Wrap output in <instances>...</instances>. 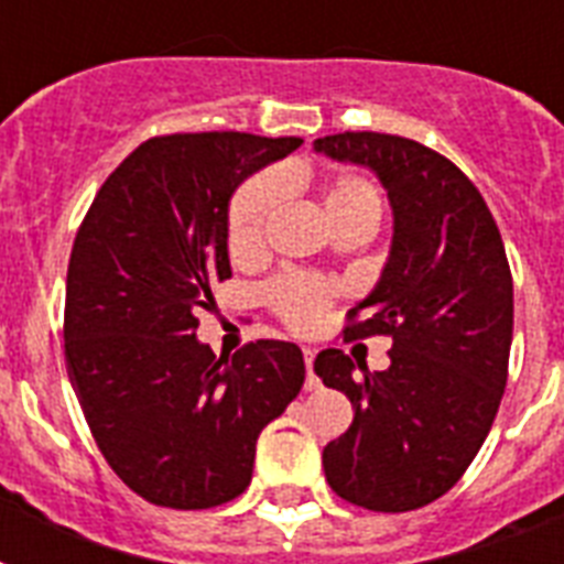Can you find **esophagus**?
Segmentation results:
<instances>
[{"label":"esophagus","mask_w":564,"mask_h":564,"mask_svg":"<svg viewBox=\"0 0 564 564\" xmlns=\"http://www.w3.org/2000/svg\"><path fill=\"white\" fill-rule=\"evenodd\" d=\"M304 361H306V391H315V388L322 386V382H318V377H315L313 373V361H315V350L313 347H304Z\"/></svg>","instance_id":"obj_1"}]
</instances>
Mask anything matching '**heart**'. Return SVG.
I'll return each instance as SVG.
<instances>
[{"label":"heart","instance_id":"b5f03b06","mask_svg":"<svg viewBox=\"0 0 564 564\" xmlns=\"http://www.w3.org/2000/svg\"><path fill=\"white\" fill-rule=\"evenodd\" d=\"M286 194V178L281 173H260L237 191L231 214H228V246L237 258H249L263 246L269 219L281 208ZM322 208L333 228L347 223H370L377 226L382 214V194L361 176H336L324 182ZM327 283L304 278V274H283L269 286V301L278 315L295 329H310L322 318L327 306Z\"/></svg>","mask_w":564,"mask_h":564}]
</instances>
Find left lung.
Wrapping results in <instances>:
<instances>
[{
  "mask_svg": "<svg viewBox=\"0 0 564 564\" xmlns=\"http://www.w3.org/2000/svg\"><path fill=\"white\" fill-rule=\"evenodd\" d=\"M333 162L379 178L391 205V249L377 286L350 310L345 338L391 336V365L370 373L322 350L315 373L356 416L324 446L336 496L405 512L446 496L487 441L507 386L512 278L478 187L441 153L386 132L313 141Z\"/></svg>",
  "mask_w": 564,
  "mask_h": 564,
  "instance_id": "1",
  "label": "left lung"
}]
</instances>
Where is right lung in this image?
Masks as SVG:
<instances>
[{
	"instance_id": "add662e5",
	"label": "right lung",
	"mask_w": 564,
	"mask_h": 564,
	"mask_svg": "<svg viewBox=\"0 0 564 564\" xmlns=\"http://www.w3.org/2000/svg\"><path fill=\"white\" fill-rule=\"evenodd\" d=\"M301 139L187 132L144 141L104 182L66 278V365L118 478L173 510H208L251 484L260 432L304 386L292 341L214 356L196 313L231 278L237 187Z\"/></svg>"
}]
</instances>
